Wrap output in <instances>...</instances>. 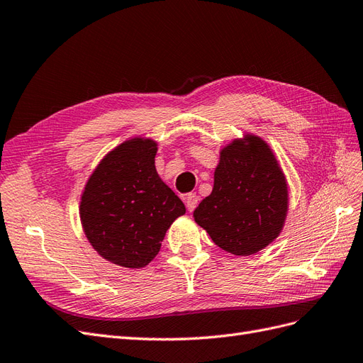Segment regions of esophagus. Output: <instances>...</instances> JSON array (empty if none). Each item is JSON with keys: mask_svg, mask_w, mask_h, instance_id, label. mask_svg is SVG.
<instances>
[{"mask_svg": "<svg viewBox=\"0 0 363 363\" xmlns=\"http://www.w3.org/2000/svg\"><path fill=\"white\" fill-rule=\"evenodd\" d=\"M199 201H200V199H199V195H196V194H189V195L184 196V204H186V208H188L189 212L194 211L196 204H199Z\"/></svg>", "mask_w": 363, "mask_h": 363, "instance_id": "34e87169", "label": "esophagus"}]
</instances>
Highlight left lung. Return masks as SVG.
Here are the masks:
<instances>
[{"mask_svg": "<svg viewBox=\"0 0 363 363\" xmlns=\"http://www.w3.org/2000/svg\"><path fill=\"white\" fill-rule=\"evenodd\" d=\"M288 206V180L272 148L245 131L219 151L213 189L194 219L219 248L251 256L279 238Z\"/></svg>", "mask_w": 363, "mask_h": 363, "instance_id": "8db88e82", "label": "left lung"}]
</instances>
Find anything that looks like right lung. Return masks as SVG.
<instances>
[{
  "instance_id": "1",
  "label": "right lung",
  "mask_w": 363,
  "mask_h": 363,
  "mask_svg": "<svg viewBox=\"0 0 363 363\" xmlns=\"http://www.w3.org/2000/svg\"><path fill=\"white\" fill-rule=\"evenodd\" d=\"M157 142L133 136L96 164L80 196V221L92 248L118 267H147L186 207L156 169Z\"/></svg>"
}]
</instances>
